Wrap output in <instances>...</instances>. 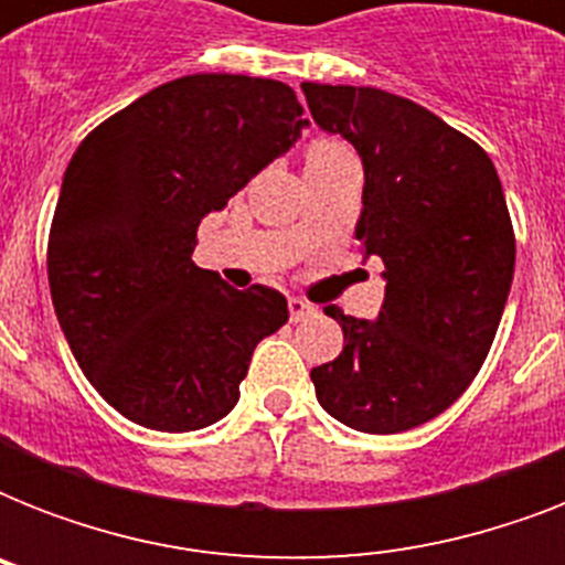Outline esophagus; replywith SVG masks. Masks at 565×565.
Here are the masks:
<instances>
[{
  "mask_svg": "<svg viewBox=\"0 0 565 565\" xmlns=\"http://www.w3.org/2000/svg\"><path fill=\"white\" fill-rule=\"evenodd\" d=\"M287 308H290L292 322H301V319H308V317H313V313H317V308H313L310 301L299 299V296H290V299H287Z\"/></svg>",
  "mask_w": 565,
  "mask_h": 565,
  "instance_id": "34e87169",
  "label": "esophagus"
}]
</instances>
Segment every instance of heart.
Segmentation results:
<instances>
[{
    "instance_id": "b5f03b06",
    "label": "heart",
    "mask_w": 565,
    "mask_h": 565,
    "mask_svg": "<svg viewBox=\"0 0 565 565\" xmlns=\"http://www.w3.org/2000/svg\"><path fill=\"white\" fill-rule=\"evenodd\" d=\"M349 154L352 152H349L345 143H340L337 137H313L308 146V167L340 161V158H349Z\"/></svg>"
}]
</instances>
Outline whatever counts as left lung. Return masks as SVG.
I'll return each instance as SVG.
<instances>
[{
	"mask_svg": "<svg viewBox=\"0 0 565 565\" xmlns=\"http://www.w3.org/2000/svg\"><path fill=\"white\" fill-rule=\"evenodd\" d=\"M319 126L366 172L358 239L384 260L375 322L328 317L343 352L310 370L319 404L363 434H398L463 395L508 301L516 234L490 154L422 105L377 87L301 84Z\"/></svg>",
	"mask_w": 565,
	"mask_h": 565,
	"instance_id": "left-lung-1",
	"label": "left lung"
}]
</instances>
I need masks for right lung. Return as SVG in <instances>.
<instances>
[{
  "instance_id": "right-lung-1",
  "label": "right lung",
  "mask_w": 565,
  "mask_h": 565,
  "mask_svg": "<svg viewBox=\"0 0 565 565\" xmlns=\"http://www.w3.org/2000/svg\"><path fill=\"white\" fill-rule=\"evenodd\" d=\"M301 114L273 78L184 75L75 149L49 228V290L75 361L126 419L170 434L220 422L255 345L290 317L278 290H234L190 255L199 222L290 149Z\"/></svg>"
}]
</instances>
